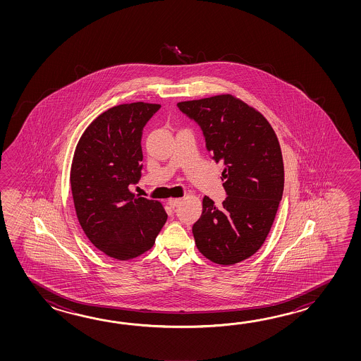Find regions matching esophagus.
Here are the masks:
<instances>
[{
  "label": "esophagus",
  "instance_id": "34e87169",
  "mask_svg": "<svg viewBox=\"0 0 361 361\" xmlns=\"http://www.w3.org/2000/svg\"><path fill=\"white\" fill-rule=\"evenodd\" d=\"M182 202V199H169L168 200V204L171 207H177L179 204Z\"/></svg>",
  "mask_w": 361,
  "mask_h": 361
}]
</instances>
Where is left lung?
Wrapping results in <instances>:
<instances>
[{"mask_svg": "<svg viewBox=\"0 0 361 361\" xmlns=\"http://www.w3.org/2000/svg\"><path fill=\"white\" fill-rule=\"evenodd\" d=\"M199 123L207 151L224 170L227 199L221 207L207 196L192 233L209 261L232 266L259 250L284 191V162L267 118L231 94L178 103Z\"/></svg>", "mask_w": 361, "mask_h": 361, "instance_id": "left-lung-1", "label": "left lung"}]
</instances>
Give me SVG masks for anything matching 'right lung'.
I'll return each instance as SVG.
<instances>
[{"mask_svg":"<svg viewBox=\"0 0 361 361\" xmlns=\"http://www.w3.org/2000/svg\"><path fill=\"white\" fill-rule=\"evenodd\" d=\"M160 107L137 102L109 108L86 128L73 154L69 182L80 226L118 261L149 250L168 219L161 202L129 190L142 177V130Z\"/></svg>","mask_w":361,"mask_h":361,"instance_id":"add662e5","label":"right lung"}]
</instances>
